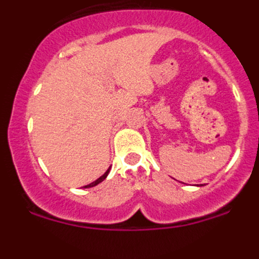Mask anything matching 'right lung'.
Returning <instances> with one entry per match:
<instances>
[{"instance_id":"add662e5","label":"right lung","mask_w":259,"mask_h":259,"mask_svg":"<svg viewBox=\"0 0 259 259\" xmlns=\"http://www.w3.org/2000/svg\"><path fill=\"white\" fill-rule=\"evenodd\" d=\"M109 172H110V168H109V170L106 171V172L104 174V175L100 176V178H98V179L96 180V182H93V183H91V184L85 185V187H84V188H91V187H95V185H97V184H100V183H101V182H104V180L106 179V176L109 175Z\"/></svg>"}]
</instances>
